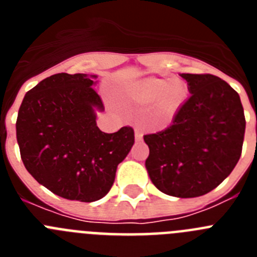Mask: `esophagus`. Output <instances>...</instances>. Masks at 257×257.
<instances>
[{"label": "esophagus", "mask_w": 257, "mask_h": 257, "mask_svg": "<svg viewBox=\"0 0 257 257\" xmlns=\"http://www.w3.org/2000/svg\"><path fill=\"white\" fill-rule=\"evenodd\" d=\"M143 139V131L140 128H136L135 130V140L136 142H140Z\"/></svg>", "instance_id": "obj_1"}]
</instances>
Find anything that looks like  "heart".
<instances>
[{
  "label": "heart",
  "instance_id": "1",
  "mask_svg": "<svg viewBox=\"0 0 257 257\" xmlns=\"http://www.w3.org/2000/svg\"><path fill=\"white\" fill-rule=\"evenodd\" d=\"M188 95L187 83L181 79L149 78L136 83L128 90L131 100L139 104H149L156 101L154 109L158 118L153 121L154 126H165L171 121Z\"/></svg>",
  "mask_w": 257,
  "mask_h": 257
}]
</instances>
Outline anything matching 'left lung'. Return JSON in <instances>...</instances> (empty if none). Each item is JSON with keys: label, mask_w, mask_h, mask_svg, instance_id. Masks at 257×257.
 I'll return each instance as SVG.
<instances>
[{"label": "left lung", "mask_w": 257, "mask_h": 257, "mask_svg": "<svg viewBox=\"0 0 257 257\" xmlns=\"http://www.w3.org/2000/svg\"><path fill=\"white\" fill-rule=\"evenodd\" d=\"M190 96L172 123L144 135L145 167L165 194L193 198L207 194L228 178L239 161L246 118L239 95L213 74H181Z\"/></svg>", "instance_id": "obj_1"}]
</instances>
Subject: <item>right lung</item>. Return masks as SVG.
Returning a JSON list of instances; mask_svg holds the SVG:
<instances>
[{"label":"right lung","instance_id":"1","mask_svg":"<svg viewBox=\"0 0 257 257\" xmlns=\"http://www.w3.org/2000/svg\"><path fill=\"white\" fill-rule=\"evenodd\" d=\"M96 76L58 73L26 94L17 139L27 171L54 194L70 201L103 198L117 166L135 143L134 128L105 134L96 126L104 104L92 86Z\"/></svg>","mask_w":257,"mask_h":257}]
</instances>
